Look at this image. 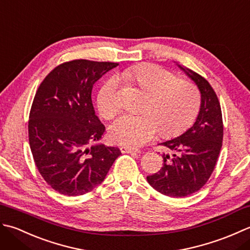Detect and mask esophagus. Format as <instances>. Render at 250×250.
I'll list each match as a JSON object with an SVG mask.
<instances>
[{
  "mask_svg": "<svg viewBox=\"0 0 250 250\" xmlns=\"http://www.w3.org/2000/svg\"><path fill=\"white\" fill-rule=\"evenodd\" d=\"M120 150L122 153H134V152H139V149H137V147H132L128 146H121Z\"/></svg>",
  "mask_w": 250,
  "mask_h": 250,
  "instance_id": "obj_1",
  "label": "esophagus"
}]
</instances>
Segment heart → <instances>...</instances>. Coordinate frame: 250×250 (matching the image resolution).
Instances as JSON below:
<instances>
[{
    "instance_id": "obj_1",
    "label": "heart",
    "mask_w": 250,
    "mask_h": 250,
    "mask_svg": "<svg viewBox=\"0 0 250 250\" xmlns=\"http://www.w3.org/2000/svg\"><path fill=\"white\" fill-rule=\"evenodd\" d=\"M121 78L130 81L149 94L141 114H124L110 126L109 134L116 144L140 146L162 130L165 137L182 134L198 114L201 95L197 87L187 81H178L169 71L155 64H139L127 68ZM121 82L111 76L97 95L100 114L111 119L121 110Z\"/></svg>"
}]
</instances>
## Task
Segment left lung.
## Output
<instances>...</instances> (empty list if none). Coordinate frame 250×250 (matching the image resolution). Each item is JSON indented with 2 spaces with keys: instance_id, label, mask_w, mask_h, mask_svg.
Masks as SVG:
<instances>
[{
  "instance_id": "8db88e82",
  "label": "left lung",
  "mask_w": 250,
  "mask_h": 250,
  "mask_svg": "<svg viewBox=\"0 0 250 250\" xmlns=\"http://www.w3.org/2000/svg\"><path fill=\"white\" fill-rule=\"evenodd\" d=\"M178 67L200 89L201 108L191 128L161 144L170 153L162 155L164 164L160 171L146 177L153 189L170 197L190 195L205 185L215 169L223 139L222 113L215 90L200 74Z\"/></svg>"
}]
</instances>
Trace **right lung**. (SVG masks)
<instances>
[{"label":"right lung","mask_w":250,"mask_h":250,"mask_svg":"<svg viewBox=\"0 0 250 250\" xmlns=\"http://www.w3.org/2000/svg\"><path fill=\"white\" fill-rule=\"evenodd\" d=\"M118 65L85 59L61 63L34 96L28 125L30 149L41 176L60 194L90 192L121 155L119 147L96 144L105 127L91 103L93 85Z\"/></svg>","instance_id":"obj_1"}]
</instances>
